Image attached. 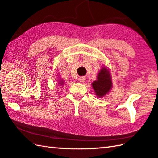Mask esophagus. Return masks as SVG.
Returning <instances> with one entry per match:
<instances>
[{"label":"esophagus","mask_w":158,"mask_h":158,"mask_svg":"<svg viewBox=\"0 0 158 158\" xmlns=\"http://www.w3.org/2000/svg\"><path fill=\"white\" fill-rule=\"evenodd\" d=\"M78 81H79L80 82H81V83H84L85 81H86V77H80Z\"/></svg>","instance_id":"1"}]
</instances>
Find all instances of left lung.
Returning <instances> with one entry per match:
<instances>
[{
  "label": "left lung",
  "instance_id": "1",
  "mask_svg": "<svg viewBox=\"0 0 158 158\" xmlns=\"http://www.w3.org/2000/svg\"><path fill=\"white\" fill-rule=\"evenodd\" d=\"M96 77V81L92 83V86L96 96L101 98L107 94L112 88V76L110 69L103 66Z\"/></svg>",
  "mask_w": 158,
  "mask_h": 158
}]
</instances>
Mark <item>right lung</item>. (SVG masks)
<instances>
[{
    "label": "right lung",
    "instance_id": "1",
    "mask_svg": "<svg viewBox=\"0 0 158 158\" xmlns=\"http://www.w3.org/2000/svg\"><path fill=\"white\" fill-rule=\"evenodd\" d=\"M57 79H58L57 83H58V85H60V86H62V85H63L64 84V81L63 79L60 78V77H58Z\"/></svg>",
    "mask_w": 158,
    "mask_h": 158
}]
</instances>
